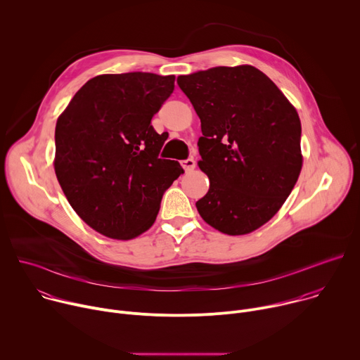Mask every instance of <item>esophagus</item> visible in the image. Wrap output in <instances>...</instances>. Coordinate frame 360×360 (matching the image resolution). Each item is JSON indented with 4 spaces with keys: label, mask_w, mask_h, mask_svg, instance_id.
<instances>
[{
    "label": "esophagus",
    "mask_w": 360,
    "mask_h": 360,
    "mask_svg": "<svg viewBox=\"0 0 360 360\" xmlns=\"http://www.w3.org/2000/svg\"><path fill=\"white\" fill-rule=\"evenodd\" d=\"M195 161L192 160V158H189V160H185V161H182V167H184V169L186 171V172H191V171H193L195 169Z\"/></svg>",
    "instance_id": "34e87169"
}]
</instances>
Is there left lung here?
Wrapping results in <instances>:
<instances>
[{
	"label": "left lung",
	"instance_id": "1",
	"mask_svg": "<svg viewBox=\"0 0 360 360\" xmlns=\"http://www.w3.org/2000/svg\"><path fill=\"white\" fill-rule=\"evenodd\" d=\"M200 120L198 167L210 191L196 202L202 219L226 235H246L271 221L303 164L300 120L283 92L252 65L179 75Z\"/></svg>",
	"mask_w": 360,
	"mask_h": 360
}]
</instances>
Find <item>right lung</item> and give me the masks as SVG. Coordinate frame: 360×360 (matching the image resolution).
I'll list each match as a JSON object with an SVG mask.
<instances>
[{
	"label": "right lung",
	"instance_id": "obj_1",
	"mask_svg": "<svg viewBox=\"0 0 360 360\" xmlns=\"http://www.w3.org/2000/svg\"><path fill=\"white\" fill-rule=\"evenodd\" d=\"M174 82V75L102 74L57 120V179L72 210L101 235L129 240L146 232L164 192L185 172L158 158L168 135L150 125Z\"/></svg>",
	"mask_w": 360,
	"mask_h": 360
}]
</instances>
